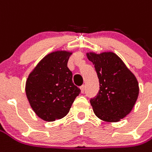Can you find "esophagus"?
<instances>
[{
  "mask_svg": "<svg viewBox=\"0 0 152 152\" xmlns=\"http://www.w3.org/2000/svg\"><path fill=\"white\" fill-rule=\"evenodd\" d=\"M85 89H86V86H85L84 85L80 86V91H81V93H84V92H85Z\"/></svg>",
  "mask_w": 152,
  "mask_h": 152,
  "instance_id": "1",
  "label": "esophagus"
}]
</instances>
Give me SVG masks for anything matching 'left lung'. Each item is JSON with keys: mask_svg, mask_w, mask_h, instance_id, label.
Segmentation results:
<instances>
[{"mask_svg": "<svg viewBox=\"0 0 152 152\" xmlns=\"http://www.w3.org/2000/svg\"><path fill=\"white\" fill-rule=\"evenodd\" d=\"M99 81L97 96L91 99L94 114L109 123L119 122L132 111L139 94L135 75L113 52L86 53Z\"/></svg>", "mask_w": 152, "mask_h": 152, "instance_id": "1", "label": "left lung"}]
</instances>
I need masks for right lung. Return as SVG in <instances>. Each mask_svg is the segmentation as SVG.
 Returning <instances> with one entry per match:
<instances>
[{
  "mask_svg": "<svg viewBox=\"0 0 152 152\" xmlns=\"http://www.w3.org/2000/svg\"><path fill=\"white\" fill-rule=\"evenodd\" d=\"M72 51L58 50L47 54L29 73L25 93L37 116L47 122L65 117L80 90L72 82L67 67Z\"/></svg>",
  "mask_w": 152,
  "mask_h": 152,
  "instance_id": "add662e5",
  "label": "right lung"
}]
</instances>
